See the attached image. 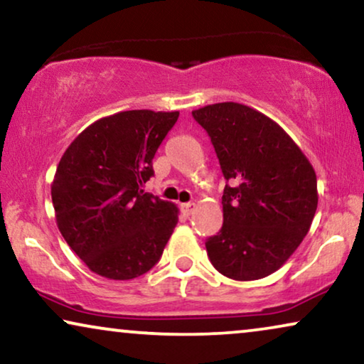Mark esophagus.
Listing matches in <instances>:
<instances>
[{
  "label": "esophagus",
  "instance_id": "obj_1",
  "mask_svg": "<svg viewBox=\"0 0 364 364\" xmlns=\"http://www.w3.org/2000/svg\"><path fill=\"white\" fill-rule=\"evenodd\" d=\"M181 211L186 214V216H191V214L196 211V204H194V203H184V204H181Z\"/></svg>",
  "mask_w": 364,
  "mask_h": 364
}]
</instances>
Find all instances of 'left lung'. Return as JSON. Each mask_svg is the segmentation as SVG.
I'll list each match as a JSON object with an SVG mask.
<instances>
[{"mask_svg":"<svg viewBox=\"0 0 364 364\" xmlns=\"http://www.w3.org/2000/svg\"><path fill=\"white\" fill-rule=\"evenodd\" d=\"M216 150L226 188L223 228L206 240L214 269L234 280L274 274L314 221L318 193L309 158L267 115L235 102L193 110Z\"/></svg>","mask_w":364,"mask_h":364,"instance_id":"left-lung-1","label":"left lung"}]
</instances>
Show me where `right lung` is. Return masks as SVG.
I'll return each mask as SVG.
<instances>
[{
  "label": "right lung",
  "mask_w": 364,
  "mask_h": 364,
  "mask_svg": "<svg viewBox=\"0 0 364 364\" xmlns=\"http://www.w3.org/2000/svg\"><path fill=\"white\" fill-rule=\"evenodd\" d=\"M180 112L127 110L94 122L60 158L50 196L65 242L92 272H148L178 223V208L145 193L153 156Z\"/></svg>",
  "instance_id": "1"
}]
</instances>
